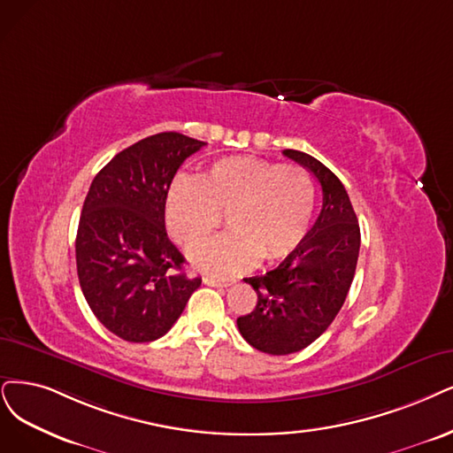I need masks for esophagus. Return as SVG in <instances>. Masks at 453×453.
<instances>
[{
  "mask_svg": "<svg viewBox=\"0 0 453 453\" xmlns=\"http://www.w3.org/2000/svg\"><path fill=\"white\" fill-rule=\"evenodd\" d=\"M203 283H207V286H212V288H227V286H231V280H220L216 276H203Z\"/></svg>",
  "mask_w": 453,
  "mask_h": 453,
  "instance_id": "34e87169",
  "label": "esophagus"
}]
</instances>
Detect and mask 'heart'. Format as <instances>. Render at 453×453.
<instances>
[{"label": "heart", "instance_id": "obj_1", "mask_svg": "<svg viewBox=\"0 0 453 453\" xmlns=\"http://www.w3.org/2000/svg\"><path fill=\"white\" fill-rule=\"evenodd\" d=\"M317 203L310 173L296 164L231 157L199 179L179 175L165 194V226L187 252L205 246L226 214L229 233L192 256L197 269L237 274L289 256L304 241Z\"/></svg>", "mask_w": 453, "mask_h": 453}]
</instances>
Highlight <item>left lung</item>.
I'll return each mask as SVG.
<instances>
[{
	"mask_svg": "<svg viewBox=\"0 0 453 453\" xmlns=\"http://www.w3.org/2000/svg\"><path fill=\"white\" fill-rule=\"evenodd\" d=\"M321 184L323 209L304 241L274 271L246 278L257 293L254 311L237 319L242 338L266 355H291L336 319L353 283L360 226L342 180L325 164L286 149Z\"/></svg>",
	"mask_w": 453,
	"mask_h": 453,
	"instance_id": "8db88e82",
	"label": "left lung"
}]
</instances>
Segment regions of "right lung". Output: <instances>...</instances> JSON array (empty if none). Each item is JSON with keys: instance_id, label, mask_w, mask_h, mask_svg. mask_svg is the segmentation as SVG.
I'll use <instances>...</instances> for the list:
<instances>
[{"instance_id": "1", "label": "right lung", "mask_w": 453, "mask_h": 453, "mask_svg": "<svg viewBox=\"0 0 453 453\" xmlns=\"http://www.w3.org/2000/svg\"><path fill=\"white\" fill-rule=\"evenodd\" d=\"M205 143L160 132L117 153L91 182L78 224L76 269L91 311L117 338L145 343L179 319L201 278L182 273L167 239L165 194Z\"/></svg>"}]
</instances>
